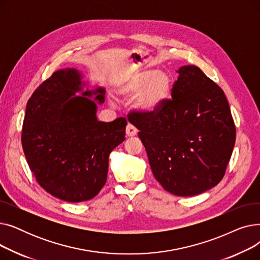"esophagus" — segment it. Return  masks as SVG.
I'll list each match as a JSON object with an SVG mask.
<instances>
[{
    "label": "esophagus",
    "mask_w": 260,
    "mask_h": 260,
    "mask_svg": "<svg viewBox=\"0 0 260 260\" xmlns=\"http://www.w3.org/2000/svg\"><path fill=\"white\" fill-rule=\"evenodd\" d=\"M138 133V129L136 128V126H134L132 123H128L126 125V135L129 136V137H133V136H136Z\"/></svg>",
    "instance_id": "34e87169"
}]
</instances>
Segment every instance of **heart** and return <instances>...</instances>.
I'll return each mask as SVG.
<instances>
[{
	"instance_id": "1",
	"label": "heart",
	"mask_w": 260,
	"mask_h": 260,
	"mask_svg": "<svg viewBox=\"0 0 260 260\" xmlns=\"http://www.w3.org/2000/svg\"><path fill=\"white\" fill-rule=\"evenodd\" d=\"M172 87V78L165 71H141L123 80L117 87L119 94L129 97L138 93V104L143 109L152 111L162 103Z\"/></svg>"
}]
</instances>
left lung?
<instances>
[{
	"label": "left lung",
	"mask_w": 260,
	"mask_h": 260,
	"mask_svg": "<svg viewBox=\"0 0 260 260\" xmlns=\"http://www.w3.org/2000/svg\"><path fill=\"white\" fill-rule=\"evenodd\" d=\"M172 99L153 111L128 113L157 181L177 196H195L219 183L236 128L223 90L198 66L179 68Z\"/></svg>",
	"instance_id": "obj_1"
}]
</instances>
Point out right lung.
<instances>
[{"label":"right lung","instance_id":"right-lung-1","mask_svg":"<svg viewBox=\"0 0 260 260\" xmlns=\"http://www.w3.org/2000/svg\"><path fill=\"white\" fill-rule=\"evenodd\" d=\"M81 76L73 68L53 73L38 86L26 105L22 146L37 182L67 202L93 198L106 182L108 157L125 140L127 121L101 122L97 105L81 90ZM95 100L104 101L97 88Z\"/></svg>","mask_w":260,"mask_h":260}]
</instances>
